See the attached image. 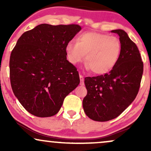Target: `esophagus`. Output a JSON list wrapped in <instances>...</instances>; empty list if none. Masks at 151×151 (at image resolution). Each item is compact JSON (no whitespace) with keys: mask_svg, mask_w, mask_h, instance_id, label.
<instances>
[{"mask_svg":"<svg viewBox=\"0 0 151 151\" xmlns=\"http://www.w3.org/2000/svg\"><path fill=\"white\" fill-rule=\"evenodd\" d=\"M79 79H80V85L81 86H84V77H83L81 75H80V76H79Z\"/></svg>","mask_w":151,"mask_h":151,"instance_id":"34e87169","label":"esophagus"}]
</instances>
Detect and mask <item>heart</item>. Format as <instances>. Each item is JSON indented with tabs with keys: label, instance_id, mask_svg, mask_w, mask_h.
I'll use <instances>...</instances> for the list:
<instances>
[{
	"label": "heart",
	"instance_id": "b5f03b06",
	"mask_svg": "<svg viewBox=\"0 0 151 151\" xmlns=\"http://www.w3.org/2000/svg\"><path fill=\"white\" fill-rule=\"evenodd\" d=\"M121 50V42L117 37L95 32H84L78 36L77 42L70 41L65 46L70 63H80L86 55V69L96 74L113 70L120 59Z\"/></svg>",
	"mask_w": 151,
	"mask_h": 151
}]
</instances>
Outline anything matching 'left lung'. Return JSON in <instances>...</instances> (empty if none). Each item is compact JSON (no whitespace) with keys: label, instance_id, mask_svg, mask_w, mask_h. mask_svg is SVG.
<instances>
[{"label":"left lung","instance_id":"1","mask_svg":"<svg viewBox=\"0 0 151 151\" xmlns=\"http://www.w3.org/2000/svg\"><path fill=\"white\" fill-rule=\"evenodd\" d=\"M119 35L121 55L108 74L84 79L87 94L83 99L86 115L96 121L115 119L134 101L143 72L139 50L124 30L111 31Z\"/></svg>","mask_w":151,"mask_h":151}]
</instances>
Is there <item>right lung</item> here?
<instances>
[{"label":"right lung","instance_id":"add662e5","mask_svg":"<svg viewBox=\"0 0 151 151\" xmlns=\"http://www.w3.org/2000/svg\"><path fill=\"white\" fill-rule=\"evenodd\" d=\"M81 30L78 25L40 24L24 32L10 58L12 89L29 113L52 116L79 85L77 68L67 60L65 46Z\"/></svg>","mask_w":151,"mask_h":151}]
</instances>
